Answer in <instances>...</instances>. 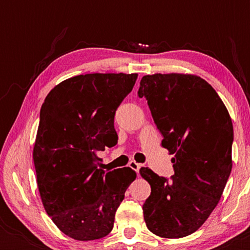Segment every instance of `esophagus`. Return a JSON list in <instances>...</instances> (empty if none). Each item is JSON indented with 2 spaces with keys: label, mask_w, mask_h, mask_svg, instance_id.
<instances>
[{
  "label": "esophagus",
  "mask_w": 250,
  "mask_h": 250,
  "mask_svg": "<svg viewBox=\"0 0 250 250\" xmlns=\"http://www.w3.org/2000/svg\"><path fill=\"white\" fill-rule=\"evenodd\" d=\"M128 166L131 167L132 169H134L136 173H138V172H139V169L141 168V165H140V164H138L136 162H134V160H131V162L128 163Z\"/></svg>",
  "instance_id": "obj_1"
}]
</instances>
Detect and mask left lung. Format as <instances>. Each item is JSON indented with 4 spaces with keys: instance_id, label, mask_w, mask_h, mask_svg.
I'll use <instances>...</instances> for the list:
<instances>
[{
    "instance_id": "obj_1",
    "label": "left lung",
    "mask_w": 250,
    "mask_h": 250,
    "mask_svg": "<svg viewBox=\"0 0 250 250\" xmlns=\"http://www.w3.org/2000/svg\"><path fill=\"white\" fill-rule=\"evenodd\" d=\"M139 97L146 98L172 158L167 181L149 167L140 174L151 187L143 204L146 228L162 238L190 235L217 206L232 169L233 125L216 91L191 74L146 75Z\"/></svg>"
}]
</instances>
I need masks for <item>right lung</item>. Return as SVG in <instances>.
I'll list each match as a JSON object with an SVG mask.
<instances>
[{
	"mask_svg": "<svg viewBox=\"0 0 250 250\" xmlns=\"http://www.w3.org/2000/svg\"><path fill=\"white\" fill-rule=\"evenodd\" d=\"M138 74H86L64 80L46 95L33 159L44 209L57 228L80 241L101 239L136 179L129 167L105 172L98 152L117 145L116 109Z\"/></svg>",
	"mask_w": 250,
	"mask_h": 250,
	"instance_id": "1",
	"label": "right lung"
}]
</instances>
